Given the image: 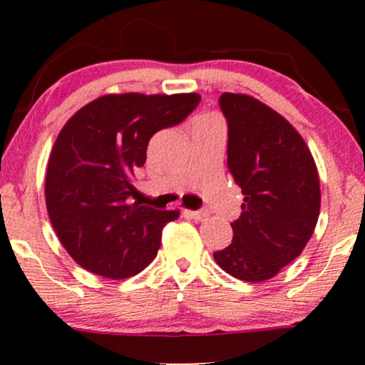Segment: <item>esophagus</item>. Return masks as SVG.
I'll return each mask as SVG.
<instances>
[{"label": "esophagus", "mask_w": 365, "mask_h": 365, "mask_svg": "<svg viewBox=\"0 0 365 365\" xmlns=\"http://www.w3.org/2000/svg\"><path fill=\"white\" fill-rule=\"evenodd\" d=\"M184 214L189 217L196 219V221H204V219H207L209 212L204 211V209H201V211H184Z\"/></svg>", "instance_id": "34e87169"}]
</instances>
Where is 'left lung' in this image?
<instances>
[{
    "label": "left lung",
    "mask_w": 365,
    "mask_h": 365,
    "mask_svg": "<svg viewBox=\"0 0 365 365\" xmlns=\"http://www.w3.org/2000/svg\"><path fill=\"white\" fill-rule=\"evenodd\" d=\"M227 166L242 189V212L231 222L234 237L214 261L232 277L262 282L304 251L321 211L316 163L306 141L272 108L224 93Z\"/></svg>",
    "instance_id": "8db88e82"
}]
</instances>
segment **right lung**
I'll return each instance as SVG.
<instances>
[{"mask_svg": "<svg viewBox=\"0 0 365 365\" xmlns=\"http://www.w3.org/2000/svg\"><path fill=\"white\" fill-rule=\"evenodd\" d=\"M199 101L196 93L106 94L63 126L44 196L56 236L86 271L126 279L156 257L163 227L179 211L131 202L133 176L146 163L149 139L182 123Z\"/></svg>", "mask_w": 365, "mask_h": 365, "instance_id": "obj_1", "label": "right lung"}]
</instances>
